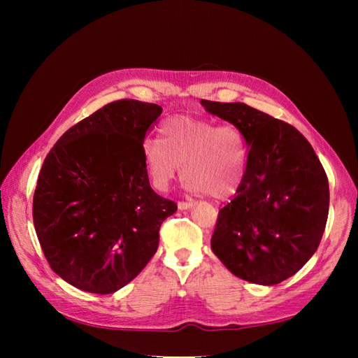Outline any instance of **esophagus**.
<instances>
[{"mask_svg": "<svg viewBox=\"0 0 358 358\" xmlns=\"http://www.w3.org/2000/svg\"><path fill=\"white\" fill-rule=\"evenodd\" d=\"M178 208H179V210H187V209L192 208V203H188V201H179V203H178Z\"/></svg>", "mask_w": 358, "mask_h": 358, "instance_id": "34e87169", "label": "esophagus"}]
</instances>
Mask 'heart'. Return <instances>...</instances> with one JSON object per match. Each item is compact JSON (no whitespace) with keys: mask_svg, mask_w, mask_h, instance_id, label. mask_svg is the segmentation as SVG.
<instances>
[{"mask_svg":"<svg viewBox=\"0 0 358 358\" xmlns=\"http://www.w3.org/2000/svg\"><path fill=\"white\" fill-rule=\"evenodd\" d=\"M161 134L162 142L149 138L143 145L145 164L157 188L166 189L180 166L183 187L194 194L227 199L239 188L248 158L239 128L178 115L166 119Z\"/></svg>","mask_w":358,"mask_h":358,"instance_id":"b5f03b06","label":"heart"}]
</instances>
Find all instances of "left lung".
<instances>
[{
  "label": "left lung",
  "instance_id": "left-lung-1",
  "mask_svg": "<svg viewBox=\"0 0 358 358\" xmlns=\"http://www.w3.org/2000/svg\"><path fill=\"white\" fill-rule=\"evenodd\" d=\"M242 131L248 146L236 197L220 210L212 251L237 278L276 285L315 254L329 216V179L294 127L243 103L201 100Z\"/></svg>",
  "mask_w": 358,
  "mask_h": 358
}]
</instances>
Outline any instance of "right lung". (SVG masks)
<instances>
[{"instance_id": "1", "label": "right lung", "mask_w": 358, "mask_h": 358, "mask_svg": "<svg viewBox=\"0 0 358 358\" xmlns=\"http://www.w3.org/2000/svg\"><path fill=\"white\" fill-rule=\"evenodd\" d=\"M162 109L119 100L71 127L40 170L32 218L53 272L110 294L157 252L159 227L178 210L150 188L143 142Z\"/></svg>"}]
</instances>
